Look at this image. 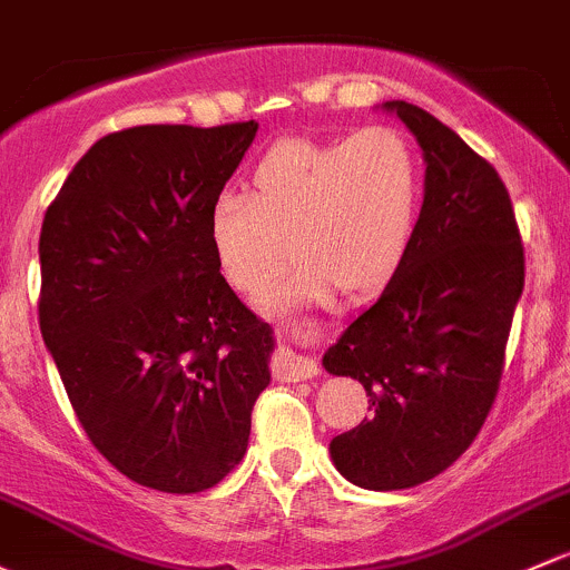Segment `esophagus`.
Here are the masks:
<instances>
[{
  "label": "esophagus",
  "mask_w": 570,
  "mask_h": 570,
  "mask_svg": "<svg viewBox=\"0 0 570 570\" xmlns=\"http://www.w3.org/2000/svg\"><path fill=\"white\" fill-rule=\"evenodd\" d=\"M316 335H320V327L316 325L292 327V338H295L297 344H311ZM275 374H278V380L286 382H305L311 380V376L320 374V365H316L314 357H305L301 352L292 350V346H281L278 361H275Z\"/></svg>",
  "instance_id": "esophagus-1"
}]
</instances>
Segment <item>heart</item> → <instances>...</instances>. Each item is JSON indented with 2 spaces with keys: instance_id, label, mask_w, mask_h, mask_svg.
I'll return each instance as SVG.
<instances>
[{
  "instance_id": "b5f03b06",
  "label": "heart",
  "mask_w": 570,
  "mask_h": 570,
  "mask_svg": "<svg viewBox=\"0 0 570 570\" xmlns=\"http://www.w3.org/2000/svg\"><path fill=\"white\" fill-rule=\"evenodd\" d=\"M421 207V160L387 125L333 141L284 139L250 171V190L209 209V245L239 295L267 289L265 308L376 295L404 262ZM291 245L286 246L285 243Z\"/></svg>"
}]
</instances>
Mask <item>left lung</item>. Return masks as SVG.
I'll return each mask as SVG.
<instances>
[{
	"label": "left lung",
	"mask_w": 570,
	"mask_h": 570,
	"mask_svg": "<svg viewBox=\"0 0 570 570\" xmlns=\"http://www.w3.org/2000/svg\"><path fill=\"white\" fill-rule=\"evenodd\" d=\"M426 158V194L385 292L325 352L368 395V421L331 442L355 487L410 489L456 461L487 421L524 289V245L505 183L429 111L391 100Z\"/></svg>",
	"instance_id": "8db88e82"
}]
</instances>
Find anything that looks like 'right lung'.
Segmentation results:
<instances>
[{
  "label": "right lung",
  "instance_id": "obj_1",
  "mask_svg": "<svg viewBox=\"0 0 570 570\" xmlns=\"http://www.w3.org/2000/svg\"><path fill=\"white\" fill-rule=\"evenodd\" d=\"M259 125H136L73 166L40 229V333L98 453L196 494L243 461L273 331L235 295L209 209Z\"/></svg>",
  "mask_w": 570,
  "mask_h": 570
}]
</instances>
